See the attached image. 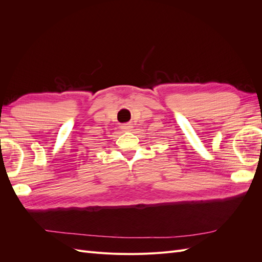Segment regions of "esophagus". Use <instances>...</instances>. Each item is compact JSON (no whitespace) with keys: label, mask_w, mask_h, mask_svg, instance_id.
<instances>
[{"label":"esophagus","mask_w":262,"mask_h":262,"mask_svg":"<svg viewBox=\"0 0 262 262\" xmlns=\"http://www.w3.org/2000/svg\"><path fill=\"white\" fill-rule=\"evenodd\" d=\"M121 129L123 131H132L133 130V125H131V123H124L121 125Z\"/></svg>","instance_id":"1"}]
</instances>
